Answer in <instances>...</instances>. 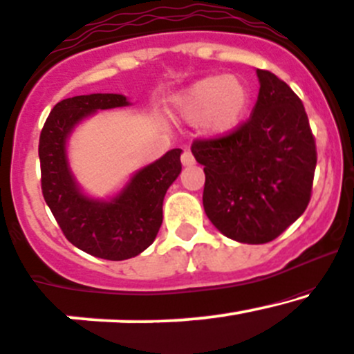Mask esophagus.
<instances>
[{"mask_svg": "<svg viewBox=\"0 0 354 354\" xmlns=\"http://www.w3.org/2000/svg\"><path fill=\"white\" fill-rule=\"evenodd\" d=\"M182 164H184L185 167H192L194 164H196V158H194L190 150H184V153H182Z\"/></svg>", "mask_w": 354, "mask_h": 354, "instance_id": "esophagus-1", "label": "esophagus"}]
</instances>
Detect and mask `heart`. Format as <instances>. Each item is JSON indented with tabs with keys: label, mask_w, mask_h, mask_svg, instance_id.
Here are the masks:
<instances>
[{
	"label": "heart",
	"mask_w": 354,
	"mask_h": 354,
	"mask_svg": "<svg viewBox=\"0 0 354 354\" xmlns=\"http://www.w3.org/2000/svg\"><path fill=\"white\" fill-rule=\"evenodd\" d=\"M248 83L237 75H210L177 97V110L209 137H225L244 120L249 106Z\"/></svg>",
	"instance_id": "heart-1"
}]
</instances>
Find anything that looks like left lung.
I'll list each match as a JSON object with an SVG mask.
<instances>
[{
    "mask_svg": "<svg viewBox=\"0 0 354 354\" xmlns=\"http://www.w3.org/2000/svg\"><path fill=\"white\" fill-rule=\"evenodd\" d=\"M251 117L232 133L194 140L204 165V210L229 239L266 244L304 212L313 190L316 144L303 102L288 83L257 70Z\"/></svg>",
    "mask_w": 354,
    "mask_h": 354,
    "instance_id": "8db88e82",
    "label": "left lung"
}]
</instances>
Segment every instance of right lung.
<instances>
[{"mask_svg": "<svg viewBox=\"0 0 354 354\" xmlns=\"http://www.w3.org/2000/svg\"><path fill=\"white\" fill-rule=\"evenodd\" d=\"M118 93H91L66 98L53 106L39 135L41 190L59 229L75 248L95 257L124 261L145 251L162 225L167 189L182 170L180 149H172L138 170L110 201L82 192L66 157V140L83 118L97 110L127 106Z\"/></svg>", "mask_w": 354, "mask_h": 354, "instance_id": "1", "label": "right lung"}]
</instances>
